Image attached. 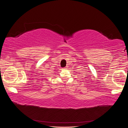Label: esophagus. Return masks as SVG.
Segmentation results:
<instances>
[{
    "mask_svg": "<svg viewBox=\"0 0 128 128\" xmlns=\"http://www.w3.org/2000/svg\"><path fill=\"white\" fill-rule=\"evenodd\" d=\"M64 69H67V68H66V67H65V68H64Z\"/></svg>",
    "mask_w": 128,
    "mask_h": 128,
    "instance_id": "obj_1",
    "label": "esophagus"
}]
</instances>
